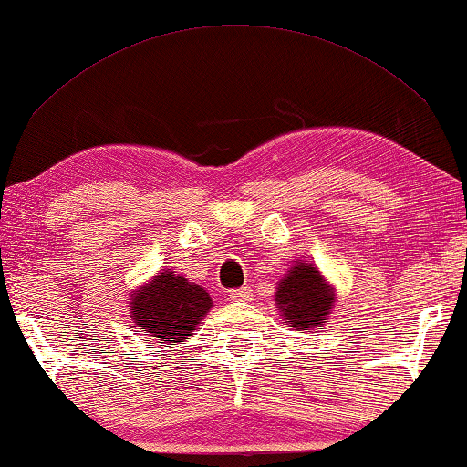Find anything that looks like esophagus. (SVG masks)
<instances>
[{
  "label": "esophagus",
  "mask_w": 467,
  "mask_h": 467,
  "mask_svg": "<svg viewBox=\"0 0 467 467\" xmlns=\"http://www.w3.org/2000/svg\"><path fill=\"white\" fill-rule=\"evenodd\" d=\"M252 297V289L250 287H240V289H232L229 292V300L234 302H246Z\"/></svg>",
  "instance_id": "34e87169"
}]
</instances>
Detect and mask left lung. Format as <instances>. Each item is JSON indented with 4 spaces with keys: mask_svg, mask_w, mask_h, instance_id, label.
Here are the masks:
<instances>
[{
    "mask_svg": "<svg viewBox=\"0 0 467 467\" xmlns=\"http://www.w3.org/2000/svg\"><path fill=\"white\" fill-rule=\"evenodd\" d=\"M275 302L289 327L296 331H310L327 323L335 306V294L315 265L296 261L277 284Z\"/></svg>",
    "mask_w": 467,
    "mask_h": 467,
    "instance_id": "8db88e82",
    "label": "left lung"
}]
</instances>
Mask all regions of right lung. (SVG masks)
Returning <instances> with one entry per match:
<instances>
[{
  "mask_svg": "<svg viewBox=\"0 0 467 467\" xmlns=\"http://www.w3.org/2000/svg\"><path fill=\"white\" fill-rule=\"evenodd\" d=\"M130 297V317L134 323L167 348L192 335L213 306L206 289L190 284L171 269L159 273Z\"/></svg>",
  "mask_w": 467,
  "mask_h": 467,
  "instance_id": "1",
  "label": "right lung"
}]
</instances>
